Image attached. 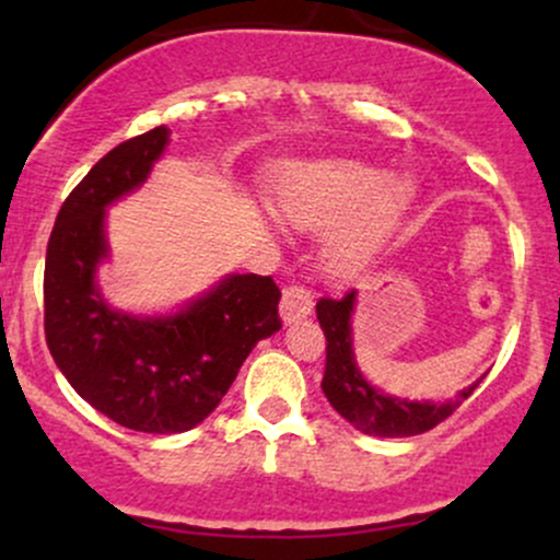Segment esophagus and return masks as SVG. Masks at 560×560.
<instances>
[{"mask_svg": "<svg viewBox=\"0 0 560 560\" xmlns=\"http://www.w3.org/2000/svg\"><path fill=\"white\" fill-rule=\"evenodd\" d=\"M313 311V294L302 287H287L281 294V318L284 324H294V320L307 318Z\"/></svg>", "mask_w": 560, "mask_h": 560, "instance_id": "1", "label": "esophagus"}]
</instances>
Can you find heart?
<instances>
[{"label": "heart", "mask_w": 560, "mask_h": 560, "mask_svg": "<svg viewBox=\"0 0 560 560\" xmlns=\"http://www.w3.org/2000/svg\"><path fill=\"white\" fill-rule=\"evenodd\" d=\"M413 199V186L355 160H313L292 165L279 184V213L300 229H320L326 271L355 273L376 255L397 218Z\"/></svg>", "instance_id": "obj_1"}]
</instances>
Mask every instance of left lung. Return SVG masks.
<instances>
[{"instance_id": "8db88e82", "label": "left lung", "mask_w": 560, "mask_h": 560, "mask_svg": "<svg viewBox=\"0 0 560 560\" xmlns=\"http://www.w3.org/2000/svg\"><path fill=\"white\" fill-rule=\"evenodd\" d=\"M358 292H347L342 300H318L316 316L326 334V371L320 389L329 397L331 408L350 421L358 432L371 436H413L434 429L468 400L481 378L460 389L450 400H408L374 387L358 369L352 350V313H355Z\"/></svg>"}]
</instances>
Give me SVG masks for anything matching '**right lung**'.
I'll list each match as a JSON object with an SVG mask.
<instances>
[{
	"label": "right lung",
	"instance_id": "add662e5",
	"mask_svg": "<svg viewBox=\"0 0 560 560\" xmlns=\"http://www.w3.org/2000/svg\"><path fill=\"white\" fill-rule=\"evenodd\" d=\"M168 141L158 126L107 152L62 202L44 266V331L57 369L92 408L147 434L202 423L253 347L281 329L271 276L226 273L163 316L118 311L102 298L107 208L150 178Z\"/></svg>",
	"mask_w": 560,
	"mask_h": 560
}]
</instances>
